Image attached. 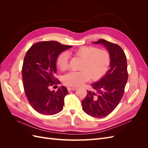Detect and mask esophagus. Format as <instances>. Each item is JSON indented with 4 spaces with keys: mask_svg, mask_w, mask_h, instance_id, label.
<instances>
[{
    "mask_svg": "<svg viewBox=\"0 0 148 148\" xmlns=\"http://www.w3.org/2000/svg\"><path fill=\"white\" fill-rule=\"evenodd\" d=\"M67 89H68V91H75L77 88H71V87H68L67 88Z\"/></svg>",
    "mask_w": 148,
    "mask_h": 148,
    "instance_id": "1",
    "label": "esophagus"
}]
</instances>
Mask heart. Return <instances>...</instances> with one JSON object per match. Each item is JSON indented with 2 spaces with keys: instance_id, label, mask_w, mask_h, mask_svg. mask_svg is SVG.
I'll return each mask as SVG.
<instances>
[{
  "instance_id": "obj_1",
  "label": "heart",
  "mask_w": 148,
  "mask_h": 148,
  "mask_svg": "<svg viewBox=\"0 0 148 148\" xmlns=\"http://www.w3.org/2000/svg\"><path fill=\"white\" fill-rule=\"evenodd\" d=\"M82 60L78 71H71L63 77L67 86H78L91 78L94 81L101 79L106 73L110 62L109 53L96 47L83 46L74 51L62 52L57 59V65L61 71L69 68V55Z\"/></svg>"
}]
</instances>
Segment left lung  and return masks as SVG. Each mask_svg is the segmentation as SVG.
Returning <instances> with one entry per match:
<instances>
[{"mask_svg": "<svg viewBox=\"0 0 148 148\" xmlns=\"http://www.w3.org/2000/svg\"><path fill=\"white\" fill-rule=\"evenodd\" d=\"M94 44L104 45L110 56V69L99 81L92 84L94 91H88L82 101L84 112L95 118L110 114L119 104L128 80L127 57L119 45L104 39Z\"/></svg>", "mask_w": 148, "mask_h": 148, "instance_id": "obj_1", "label": "left lung"}]
</instances>
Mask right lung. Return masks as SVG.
Wrapping results in <instances>:
<instances>
[{
    "mask_svg": "<svg viewBox=\"0 0 148 148\" xmlns=\"http://www.w3.org/2000/svg\"><path fill=\"white\" fill-rule=\"evenodd\" d=\"M70 47L57 41H42L26 52L22 66L25 92L31 107L39 114L52 115L63 109L67 89L63 86L55 91L49 88L60 83L54 77L56 60L62 52Z\"/></svg>",
    "mask_w": 148,
    "mask_h": 148,
    "instance_id": "obj_1",
    "label": "right lung"
}]
</instances>
